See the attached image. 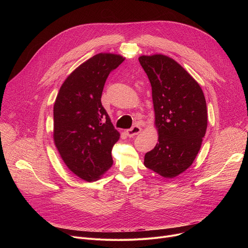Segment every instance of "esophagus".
<instances>
[{"mask_svg":"<svg viewBox=\"0 0 248 248\" xmlns=\"http://www.w3.org/2000/svg\"><path fill=\"white\" fill-rule=\"evenodd\" d=\"M125 132H126V135H127V136L133 137V136L137 135L139 132H141V127L138 126V125H134V126H132L131 128L125 130Z\"/></svg>","mask_w":248,"mask_h":248,"instance_id":"34e87169","label":"esophagus"}]
</instances>
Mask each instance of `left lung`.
Instances as JSON below:
<instances>
[{
    "mask_svg": "<svg viewBox=\"0 0 248 248\" xmlns=\"http://www.w3.org/2000/svg\"><path fill=\"white\" fill-rule=\"evenodd\" d=\"M152 87L158 143L144 157L146 168L174 178L191 166L207 129L203 91L186 70L165 55L138 58Z\"/></svg>",
    "mask_w": 248,
    "mask_h": 248,
    "instance_id": "obj_1",
    "label": "left lung"
}]
</instances>
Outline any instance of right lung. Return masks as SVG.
Segmentation results:
<instances>
[{
  "label": "right lung",
  "mask_w": 248,
  "mask_h": 248,
  "mask_svg": "<svg viewBox=\"0 0 248 248\" xmlns=\"http://www.w3.org/2000/svg\"><path fill=\"white\" fill-rule=\"evenodd\" d=\"M124 58L100 53L77 67L54 104V142L65 166L86 182L101 178L113 165L112 149L120 139L101 103L106 79Z\"/></svg>",
  "instance_id": "obj_1"
}]
</instances>
